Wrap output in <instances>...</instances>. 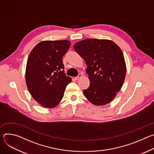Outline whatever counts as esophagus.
I'll return each mask as SVG.
<instances>
[{
  "instance_id": "esophagus-1",
  "label": "esophagus",
  "mask_w": 154,
  "mask_h": 154,
  "mask_svg": "<svg viewBox=\"0 0 154 154\" xmlns=\"http://www.w3.org/2000/svg\"><path fill=\"white\" fill-rule=\"evenodd\" d=\"M82 74H79L78 75V76L77 77H75V79L76 80H79L80 78H82Z\"/></svg>"
}]
</instances>
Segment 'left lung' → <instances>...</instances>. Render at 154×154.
Masks as SVG:
<instances>
[{
    "label": "left lung",
    "instance_id": "1",
    "mask_svg": "<svg viewBox=\"0 0 154 154\" xmlns=\"http://www.w3.org/2000/svg\"><path fill=\"white\" fill-rule=\"evenodd\" d=\"M75 52L87 65L90 85L83 94L95 105L110 102L123 85L126 65L123 53L113 41L86 39L74 45Z\"/></svg>",
    "mask_w": 154,
    "mask_h": 154
}]
</instances>
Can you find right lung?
I'll use <instances>...</instances> for the list:
<instances>
[{
  "mask_svg": "<svg viewBox=\"0 0 154 154\" xmlns=\"http://www.w3.org/2000/svg\"><path fill=\"white\" fill-rule=\"evenodd\" d=\"M68 40L44 41L31 51L27 63L26 81L34 99L46 108L57 106L63 97L67 85L62 58L70 47Z\"/></svg>",
  "mask_w": 154,
  "mask_h": 154,
  "instance_id": "1",
  "label": "right lung"
}]
</instances>
